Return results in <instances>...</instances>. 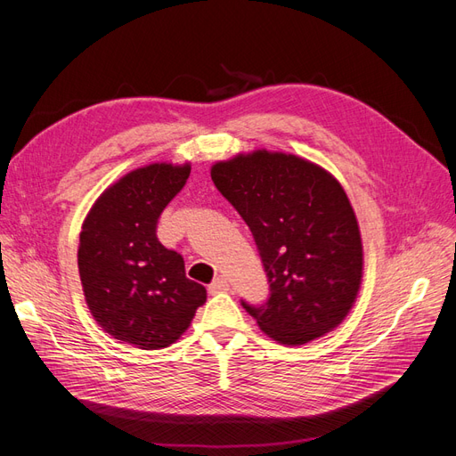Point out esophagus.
I'll return each instance as SVG.
<instances>
[{
  "label": "esophagus",
  "mask_w": 456,
  "mask_h": 456,
  "mask_svg": "<svg viewBox=\"0 0 456 456\" xmlns=\"http://www.w3.org/2000/svg\"><path fill=\"white\" fill-rule=\"evenodd\" d=\"M228 287H230V283H228V280L224 278V275H218V278L209 285V293H211V295L224 293V291H228Z\"/></svg>",
  "instance_id": "esophagus-1"
}]
</instances>
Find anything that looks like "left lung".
<instances>
[{
  "label": "left lung",
  "instance_id": "obj_1",
  "mask_svg": "<svg viewBox=\"0 0 456 456\" xmlns=\"http://www.w3.org/2000/svg\"><path fill=\"white\" fill-rule=\"evenodd\" d=\"M211 178L253 232L268 275L266 305L243 302L262 333L300 346L335 330L363 278L360 224L337 178L265 148L216 161Z\"/></svg>",
  "mask_w": 456,
  "mask_h": 456
}]
</instances>
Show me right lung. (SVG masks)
I'll return each instance as SVG.
<instances>
[{"label":"right lung","mask_w":456,"mask_h":456,"mask_svg":"<svg viewBox=\"0 0 456 456\" xmlns=\"http://www.w3.org/2000/svg\"><path fill=\"white\" fill-rule=\"evenodd\" d=\"M190 163H150L110 184L79 233L77 268L86 302L104 333L141 350L167 348L205 305V287L158 241L161 211L183 190Z\"/></svg>","instance_id":"1"}]
</instances>
